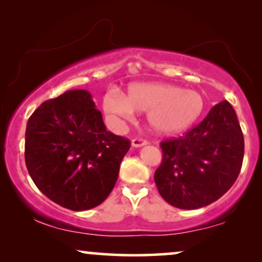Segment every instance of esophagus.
<instances>
[{
  "label": "esophagus",
  "instance_id": "obj_1",
  "mask_svg": "<svg viewBox=\"0 0 262 262\" xmlns=\"http://www.w3.org/2000/svg\"><path fill=\"white\" fill-rule=\"evenodd\" d=\"M147 145V141L145 139H140V138H135L132 140V146L133 147H141Z\"/></svg>",
  "mask_w": 262,
  "mask_h": 262
}]
</instances>
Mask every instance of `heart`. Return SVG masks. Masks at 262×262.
<instances>
[{
    "label": "heart",
    "instance_id": "1",
    "mask_svg": "<svg viewBox=\"0 0 262 262\" xmlns=\"http://www.w3.org/2000/svg\"><path fill=\"white\" fill-rule=\"evenodd\" d=\"M102 107L112 122L129 118L135 110L147 111L152 129L162 134L183 132L201 117L204 99L201 93L167 83H134L125 97L111 91L102 99Z\"/></svg>",
    "mask_w": 262,
    "mask_h": 262
}]
</instances>
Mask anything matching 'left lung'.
<instances>
[{"label":"left lung","mask_w":262,"mask_h":262,"mask_svg":"<svg viewBox=\"0 0 262 262\" xmlns=\"http://www.w3.org/2000/svg\"><path fill=\"white\" fill-rule=\"evenodd\" d=\"M161 148L158 192L173 207L197 209L219 200L237 180L244 139L232 105L224 100L183 137L162 141Z\"/></svg>","instance_id":"8db88e82"}]
</instances>
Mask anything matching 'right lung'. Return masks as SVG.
I'll use <instances>...</instances> for the list:
<instances>
[{"label": "right lung", "mask_w": 262, "mask_h": 262, "mask_svg": "<svg viewBox=\"0 0 262 262\" xmlns=\"http://www.w3.org/2000/svg\"><path fill=\"white\" fill-rule=\"evenodd\" d=\"M128 139L106 130L84 89L45 101L30 116L25 163L38 190L75 211L101 204L114 188Z\"/></svg>", "instance_id": "add662e5"}]
</instances>
